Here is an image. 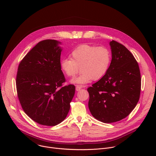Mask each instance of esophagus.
<instances>
[{
	"mask_svg": "<svg viewBox=\"0 0 156 156\" xmlns=\"http://www.w3.org/2000/svg\"><path fill=\"white\" fill-rule=\"evenodd\" d=\"M82 88V86H79V85H77L76 86V90L77 91H80L81 89Z\"/></svg>",
	"mask_w": 156,
	"mask_h": 156,
	"instance_id": "obj_1",
	"label": "esophagus"
}]
</instances>
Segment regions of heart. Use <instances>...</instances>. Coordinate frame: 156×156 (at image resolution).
Listing matches in <instances>:
<instances>
[{"mask_svg": "<svg viewBox=\"0 0 156 156\" xmlns=\"http://www.w3.org/2000/svg\"><path fill=\"white\" fill-rule=\"evenodd\" d=\"M71 58H63L60 67L68 77H74L79 72L81 74L71 80V83L85 84L93 79L102 78L107 72L112 59L110 50L104 46L97 47L83 44L75 48L70 54Z\"/></svg>", "mask_w": 156, "mask_h": 156, "instance_id": "1", "label": "heart"}]
</instances>
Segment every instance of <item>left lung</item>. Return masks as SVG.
<instances>
[{"instance_id": "8db88e82", "label": "left lung", "mask_w": 156, "mask_h": 156, "mask_svg": "<svg viewBox=\"0 0 156 156\" xmlns=\"http://www.w3.org/2000/svg\"><path fill=\"white\" fill-rule=\"evenodd\" d=\"M112 60L107 73L87 88L88 107L92 115L103 123L126 117L140 96L141 78L134 56L120 43L110 42Z\"/></svg>"}]
</instances>
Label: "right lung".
<instances>
[{
  "instance_id": "add662e5",
  "label": "right lung",
  "mask_w": 156,
  "mask_h": 156,
  "mask_svg": "<svg viewBox=\"0 0 156 156\" xmlns=\"http://www.w3.org/2000/svg\"><path fill=\"white\" fill-rule=\"evenodd\" d=\"M61 42L46 39L38 42L18 66L16 86L20 104L36 123L55 126L67 115L75 86H63L65 78L60 67Z\"/></svg>"
}]
</instances>
